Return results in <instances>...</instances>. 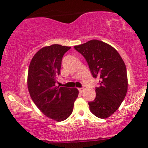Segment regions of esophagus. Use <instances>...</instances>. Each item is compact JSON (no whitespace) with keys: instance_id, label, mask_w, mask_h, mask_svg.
Instances as JSON below:
<instances>
[{"instance_id":"obj_1","label":"esophagus","mask_w":148,"mask_h":148,"mask_svg":"<svg viewBox=\"0 0 148 148\" xmlns=\"http://www.w3.org/2000/svg\"><path fill=\"white\" fill-rule=\"evenodd\" d=\"M84 88H78V90H79V92L80 93H82L83 91H84Z\"/></svg>"}]
</instances>
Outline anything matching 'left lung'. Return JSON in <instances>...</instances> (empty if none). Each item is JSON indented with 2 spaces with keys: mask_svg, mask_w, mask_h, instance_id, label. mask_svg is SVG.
Wrapping results in <instances>:
<instances>
[{
  "mask_svg": "<svg viewBox=\"0 0 148 148\" xmlns=\"http://www.w3.org/2000/svg\"><path fill=\"white\" fill-rule=\"evenodd\" d=\"M84 56L94 78H100L96 96L88 103L90 110L100 119L110 116L121 106L128 88L126 66L116 50L98 40L74 46Z\"/></svg>",
  "mask_w": 148,
  "mask_h": 148,
  "instance_id": "obj_1",
  "label": "left lung"
}]
</instances>
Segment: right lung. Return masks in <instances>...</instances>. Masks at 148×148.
<instances>
[{"label": "right lung", "mask_w": 148, "mask_h": 148, "mask_svg": "<svg viewBox=\"0 0 148 148\" xmlns=\"http://www.w3.org/2000/svg\"><path fill=\"white\" fill-rule=\"evenodd\" d=\"M70 46L52 44L35 54L30 62L27 88L38 109L48 118L60 122L71 114L79 91L75 88L56 86L62 56Z\"/></svg>", "instance_id": "obj_1"}]
</instances>
